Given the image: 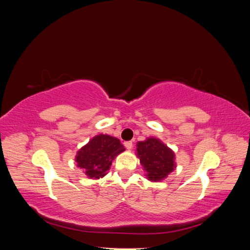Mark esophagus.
<instances>
[{
    "mask_svg": "<svg viewBox=\"0 0 250 250\" xmlns=\"http://www.w3.org/2000/svg\"><path fill=\"white\" fill-rule=\"evenodd\" d=\"M124 145H125V147H126L127 150H130V149H132V147H133L132 142H125Z\"/></svg>",
    "mask_w": 250,
    "mask_h": 250,
    "instance_id": "esophagus-1",
    "label": "esophagus"
}]
</instances>
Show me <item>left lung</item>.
<instances>
[{"mask_svg":"<svg viewBox=\"0 0 250 250\" xmlns=\"http://www.w3.org/2000/svg\"><path fill=\"white\" fill-rule=\"evenodd\" d=\"M137 156L146 171L147 178L154 183L164 180L176 168L174 151L156 138L138 142Z\"/></svg>","mask_w":250,"mask_h":250,"instance_id":"8db88e82","label":"left lung"}]
</instances>
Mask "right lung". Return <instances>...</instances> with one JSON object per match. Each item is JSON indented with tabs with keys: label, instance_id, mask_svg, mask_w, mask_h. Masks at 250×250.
<instances>
[{
	"label": "right lung",
	"instance_id": "1",
	"mask_svg": "<svg viewBox=\"0 0 250 250\" xmlns=\"http://www.w3.org/2000/svg\"><path fill=\"white\" fill-rule=\"evenodd\" d=\"M124 150L119 139L101 133L77 151L75 161L88 178L99 179L106 175L112 161Z\"/></svg>",
	"mask_w": 250,
	"mask_h": 250
}]
</instances>
